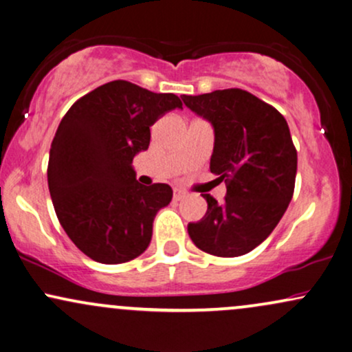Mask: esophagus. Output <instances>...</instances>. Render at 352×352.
<instances>
[{
	"instance_id": "esophagus-1",
	"label": "esophagus",
	"mask_w": 352,
	"mask_h": 352,
	"mask_svg": "<svg viewBox=\"0 0 352 352\" xmlns=\"http://www.w3.org/2000/svg\"><path fill=\"white\" fill-rule=\"evenodd\" d=\"M185 197H187V192H184V190H180V188L173 190V200H175V201L184 200Z\"/></svg>"
}]
</instances>
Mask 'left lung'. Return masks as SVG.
Returning <instances> with one entry per match:
<instances>
[{"label":"left lung","instance_id":"left-lung-1","mask_svg":"<svg viewBox=\"0 0 352 352\" xmlns=\"http://www.w3.org/2000/svg\"><path fill=\"white\" fill-rule=\"evenodd\" d=\"M182 100L213 126L210 170L226 184L223 203L203 195L208 210L188 224V234L213 256H243L269 238L294 197L297 149L289 124L274 107L241 88Z\"/></svg>","mask_w":352,"mask_h":352}]
</instances>
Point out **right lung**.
Here are the masks:
<instances>
[{
  "instance_id": "obj_1",
  "label": "right lung",
  "mask_w": 352,
  "mask_h": 352,
  "mask_svg": "<svg viewBox=\"0 0 352 352\" xmlns=\"http://www.w3.org/2000/svg\"><path fill=\"white\" fill-rule=\"evenodd\" d=\"M182 108L173 93L114 80L75 101L50 146L47 182L55 213L74 244L101 264L146 251L152 223L172 200L167 184L144 187L133 159L151 142V126Z\"/></svg>"
}]
</instances>
